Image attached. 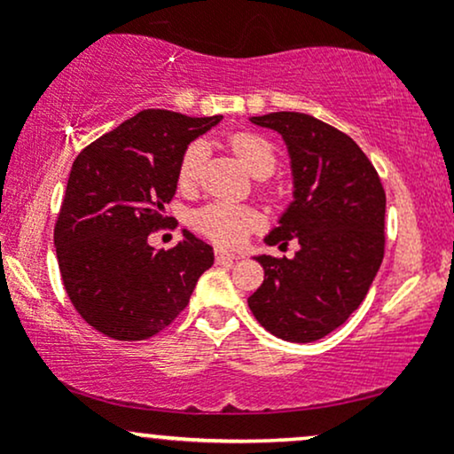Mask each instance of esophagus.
<instances>
[{
	"label": "esophagus",
	"mask_w": 454,
	"mask_h": 454,
	"mask_svg": "<svg viewBox=\"0 0 454 454\" xmlns=\"http://www.w3.org/2000/svg\"><path fill=\"white\" fill-rule=\"evenodd\" d=\"M239 258H241V256L226 252V249H215V260H217V262H234V260H239Z\"/></svg>",
	"instance_id": "1"
}]
</instances>
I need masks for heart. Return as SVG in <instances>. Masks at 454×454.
<instances>
[{"instance_id":"b5f03b06","label":"heart","mask_w":454,"mask_h":454,"mask_svg":"<svg viewBox=\"0 0 454 454\" xmlns=\"http://www.w3.org/2000/svg\"><path fill=\"white\" fill-rule=\"evenodd\" d=\"M231 147L237 158L243 161L245 168L258 179H264L275 170L278 158H275L273 145L267 138L254 132H237L231 137ZM207 160V143L205 140H194L190 143L181 155L179 161V184L184 187H192L198 184L202 175V166ZM192 223L198 232L213 239L215 243L241 245L247 234L258 228L260 215L254 209L243 205H232V202L215 200L198 209L192 217Z\"/></svg>"}]
</instances>
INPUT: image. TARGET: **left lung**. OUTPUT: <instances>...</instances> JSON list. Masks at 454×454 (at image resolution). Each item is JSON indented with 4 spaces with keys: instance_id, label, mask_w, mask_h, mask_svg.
Here are the masks:
<instances>
[{
    "instance_id": "obj_1",
    "label": "left lung",
    "mask_w": 454,
    "mask_h": 454,
    "mask_svg": "<svg viewBox=\"0 0 454 454\" xmlns=\"http://www.w3.org/2000/svg\"><path fill=\"white\" fill-rule=\"evenodd\" d=\"M284 138L293 202L267 245L299 243L293 260L254 256L262 286L247 299L275 337L309 343L326 337L363 303L384 258L387 194L372 161L348 134L305 113L252 117Z\"/></svg>"
}]
</instances>
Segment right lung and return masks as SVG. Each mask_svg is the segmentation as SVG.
<instances>
[{"label": "right lung", "instance_id": "obj_1", "mask_svg": "<svg viewBox=\"0 0 454 454\" xmlns=\"http://www.w3.org/2000/svg\"><path fill=\"white\" fill-rule=\"evenodd\" d=\"M222 121L149 108L78 153L55 223L61 279L87 325L119 341L149 340L175 320L213 264L184 231L173 249L149 234L166 223L187 145Z\"/></svg>", "mask_w": 454, "mask_h": 454}]
</instances>
